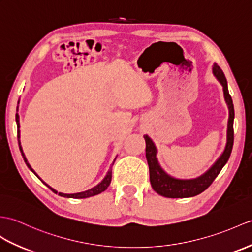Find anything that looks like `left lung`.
I'll use <instances>...</instances> for the list:
<instances>
[{
	"instance_id": "8db88e82",
	"label": "left lung",
	"mask_w": 252,
	"mask_h": 252,
	"mask_svg": "<svg viewBox=\"0 0 252 252\" xmlns=\"http://www.w3.org/2000/svg\"><path fill=\"white\" fill-rule=\"evenodd\" d=\"M213 74L216 76L219 83L223 87V95L225 103L229 108V120H227V131H226V145L224 151L219 157V159L214 163V165L210 167L206 173L201 175L200 177L194 179H177L169 176L163 171L157 159V148L153 140L148 136L145 135L146 142V159L149 166V176L150 184L153 189L162 196L171 197V198H184V197H192L200 194L203 191H205L208 187L213 184V181L218 176L221 172L232 153L233 143H234V106L232 97L227 89L226 78L222 72V69L217 63H214L213 65Z\"/></svg>"
}]
</instances>
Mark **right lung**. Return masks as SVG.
Wrapping results in <instances>:
<instances>
[{"label": "right lung", "instance_id": "add662e5", "mask_svg": "<svg viewBox=\"0 0 252 252\" xmlns=\"http://www.w3.org/2000/svg\"><path fill=\"white\" fill-rule=\"evenodd\" d=\"M16 122H17V128H18V131H17V133H18V135H17V137H18V144H19V149H20V153H21V155H22V158H23V160H25V162H26V164H27V166L31 169V171L36 175V176L38 177V175L35 173L34 171H33V168L31 167V165L29 164V162H28V160H27V158H26V156H25V154H23V150H22V147H21V145H20V140H19V138H20V131H19V127H20V124H19V115L17 114L16 115ZM116 160V159H115ZM115 160H114V162H115ZM114 162H113V164L112 165H114ZM39 178V177H38ZM40 179V178H39ZM42 180V179H40ZM43 181V180H42ZM110 181H112V166H110V168H109V171H108V173H107V175L106 176H105V178L101 181V183H99L97 186H95V187H93L92 189H90V190H87V191H84V192H79V193H74V194H65V193H61V192H59V195L60 196H63V197H72V198H86V197H90V196H93V195H96V194H99V193H102L103 191H105L107 189V187L110 185ZM44 183V181H43ZM47 187H48V188L51 190V191H54L55 193H58V191H56L55 189H52L51 187H49L48 185H47L46 183H44Z\"/></svg>", "mask_w": 252, "mask_h": 252}]
</instances>
